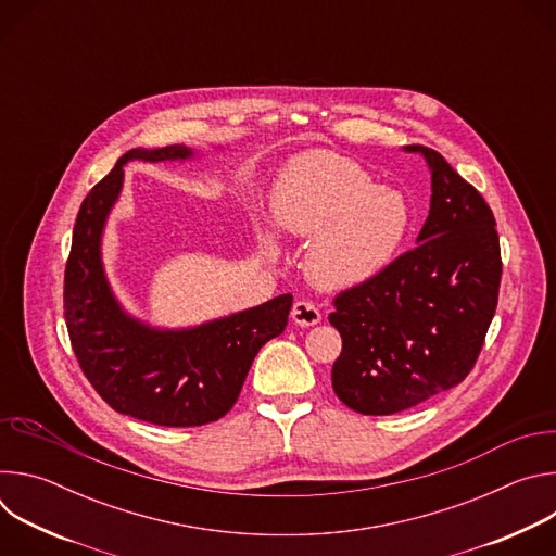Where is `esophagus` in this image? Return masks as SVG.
Wrapping results in <instances>:
<instances>
[{"label": "esophagus", "mask_w": 556, "mask_h": 556, "mask_svg": "<svg viewBox=\"0 0 556 556\" xmlns=\"http://www.w3.org/2000/svg\"><path fill=\"white\" fill-rule=\"evenodd\" d=\"M290 319H292V324H296L301 328H309V326H316L321 321V312L309 301H296L290 309Z\"/></svg>", "instance_id": "1"}]
</instances>
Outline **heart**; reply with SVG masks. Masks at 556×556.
Instances as JSON below:
<instances>
[{"instance_id": "1", "label": "heart", "mask_w": 556, "mask_h": 556, "mask_svg": "<svg viewBox=\"0 0 556 556\" xmlns=\"http://www.w3.org/2000/svg\"><path fill=\"white\" fill-rule=\"evenodd\" d=\"M277 228L309 237L303 268L324 290H350L378 277L403 249L412 226L407 198L374 178L352 157L307 151L286 165L270 195ZM266 257H277L279 237L255 224Z\"/></svg>"}]
</instances>
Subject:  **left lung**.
Here are the masks:
<instances>
[{
  "label": "left lung",
  "mask_w": 556,
  "mask_h": 556,
  "mask_svg": "<svg viewBox=\"0 0 556 556\" xmlns=\"http://www.w3.org/2000/svg\"><path fill=\"white\" fill-rule=\"evenodd\" d=\"M405 151L420 153L431 172L418 247L341 292L330 314L343 339L334 393L365 416L412 409L462 382L484 345L502 281L491 206L438 151Z\"/></svg>",
  "instance_id": "left-lung-1"
}]
</instances>
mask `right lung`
Wrapping results in <instances>:
<instances>
[{
	"label": "right lung",
	"mask_w": 556,
	"mask_h": 556,
	"mask_svg": "<svg viewBox=\"0 0 556 556\" xmlns=\"http://www.w3.org/2000/svg\"><path fill=\"white\" fill-rule=\"evenodd\" d=\"M185 144L131 149L78 208L65 266L63 309L78 365L118 414L161 427H200L226 416L247 374L288 324L292 294L193 328H153L116 299L103 266V230L121 198L125 165L185 163Z\"/></svg>",
	"instance_id": "right-lung-1"
}]
</instances>
